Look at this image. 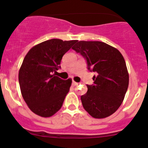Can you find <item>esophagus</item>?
<instances>
[{
	"label": "esophagus",
	"instance_id": "34e87169",
	"mask_svg": "<svg viewBox=\"0 0 148 148\" xmlns=\"http://www.w3.org/2000/svg\"><path fill=\"white\" fill-rule=\"evenodd\" d=\"M72 84H73V86H77L78 84V83H77V82H73Z\"/></svg>",
	"mask_w": 148,
	"mask_h": 148
}]
</instances>
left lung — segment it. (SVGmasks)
Returning <instances> with one entry per match:
<instances>
[{"instance_id": "left-lung-1", "label": "left lung", "mask_w": 148, "mask_h": 148, "mask_svg": "<svg viewBox=\"0 0 148 148\" xmlns=\"http://www.w3.org/2000/svg\"><path fill=\"white\" fill-rule=\"evenodd\" d=\"M72 49L87 60L88 70L96 73L94 84L87 85L81 96L82 105L90 116L104 119L119 109L129 84V74L121 53L101 41L77 42Z\"/></svg>"}]
</instances>
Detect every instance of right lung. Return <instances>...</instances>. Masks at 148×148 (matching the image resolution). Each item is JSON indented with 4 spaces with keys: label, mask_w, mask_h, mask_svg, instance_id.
<instances>
[{
    "label": "right lung",
    "mask_w": 148,
    "mask_h": 148,
    "mask_svg": "<svg viewBox=\"0 0 148 148\" xmlns=\"http://www.w3.org/2000/svg\"><path fill=\"white\" fill-rule=\"evenodd\" d=\"M78 40L50 39L34 46L23 59L18 80L23 100L41 117H50L62 107L72 84L55 73L61 68L63 56Z\"/></svg>",
    "instance_id": "right-lung-1"
}]
</instances>
